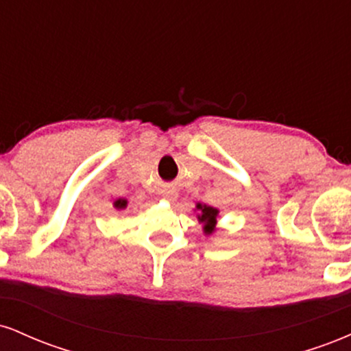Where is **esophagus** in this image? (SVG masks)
Segmentation results:
<instances>
[{"label": "esophagus", "mask_w": 351, "mask_h": 351, "mask_svg": "<svg viewBox=\"0 0 351 351\" xmlns=\"http://www.w3.org/2000/svg\"><path fill=\"white\" fill-rule=\"evenodd\" d=\"M167 198L170 199V201H173V199L176 198V193H173V191H171V193H168V195H167Z\"/></svg>", "instance_id": "esophagus-1"}]
</instances>
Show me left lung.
<instances>
[{"label":"left lung","mask_w":351,"mask_h":351,"mask_svg":"<svg viewBox=\"0 0 351 351\" xmlns=\"http://www.w3.org/2000/svg\"><path fill=\"white\" fill-rule=\"evenodd\" d=\"M196 209L199 211L198 221L203 223V231L204 234H213L216 229V217H217V209L206 206V204H196Z\"/></svg>","instance_id":"left-lung-1"}]
</instances>
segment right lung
Returning <instances> with one entry per match:
<instances>
[{
    "label": "right lung",
    "mask_w": 351,
    "mask_h": 351,
    "mask_svg": "<svg viewBox=\"0 0 351 351\" xmlns=\"http://www.w3.org/2000/svg\"><path fill=\"white\" fill-rule=\"evenodd\" d=\"M114 206H115L117 209H123V208H127V199H117L115 203H114Z\"/></svg>",
    "instance_id": "add662e5"
}]
</instances>
